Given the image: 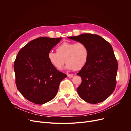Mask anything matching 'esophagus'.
Segmentation results:
<instances>
[{
	"label": "esophagus",
	"instance_id": "34e87169",
	"mask_svg": "<svg viewBox=\"0 0 131 131\" xmlns=\"http://www.w3.org/2000/svg\"><path fill=\"white\" fill-rule=\"evenodd\" d=\"M67 77L70 78H72L73 77V74H67Z\"/></svg>",
	"mask_w": 131,
	"mask_h": 131
}]
</instances>
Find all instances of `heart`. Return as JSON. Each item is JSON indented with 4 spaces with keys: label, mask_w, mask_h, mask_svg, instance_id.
<instances>
[{
    "label": "heart",
    "mask_w": 131,
    "mask_h": 131,
    "mask_svg": "<svg viewBox=\"0 0 131 131\" xmlns=\"http://www.w3.org/2000/svg\"><path fill=\"white\" fill-rule=\"evenodd\" d=\"M89 55L88 48L84 43L64 42L57 48V52L48 53V59L57 70H60L66 61V69L77 71L85 66Z\"/></svg>",
    "instance_id": "heart-1"
}]
</instances>
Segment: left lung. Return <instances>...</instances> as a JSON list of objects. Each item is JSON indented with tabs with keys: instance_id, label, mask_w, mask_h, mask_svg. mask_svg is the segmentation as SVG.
<instances>
[{
	"instance_id": "8db88e82",
	"label": "left lung",
	"mask_w": 131,
	"mask_h": 131,
	"mask_svg": "<svg viewBox=\"0 0 131 131\" xmlns=\"http://www.w3.org/2000/svg\"><path fill=\"white\" fill-rule=\"evenodd\" d=\"M67 38L84 43L89 51L87 63L77 73L82 81L77 88L79 96L92 104L105 100L116 84L118 63L112 46L97 34L84 33Z\"/></svg>"
}]
</instances>
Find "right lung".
<instances>
[{
	"label": "right lung",
	"mask_w": 131,
	"mask_h": 131,
	"mask_svg": "<svg viewBox=\"0 0 131 131\" xmlns=\"http://www.w3.org/2000/svg\"><path fill=\"white\" fill-rule=\"evenodd\" d=\"M62 38L40 37L18 52L14 64L18 91L29 101L42 105L56 95L60 82L67 75L51 65L48 54Z\"/></svg>",
	"instance_id": "obj_1"
}]
</instances>
